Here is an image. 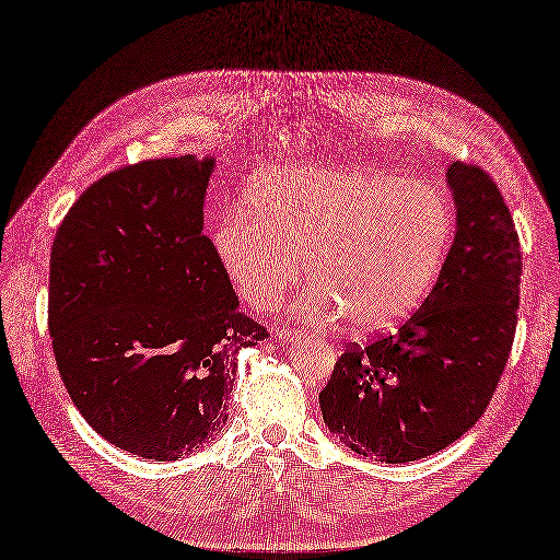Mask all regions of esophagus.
Masks as SVG:
<instances>
[{"label": "esophagus", "instance_id": "34e87169", "mask_svg": "<svg viewBox=\"0 0 560 560\" xmlns=\"http://www.w3.org/2000/svg\"><path fill=\"white\" fill-rule=\"evenodd\" d=\"M277 337H279L281 341H288V345H293V341L304 339V332H300V330H279Z\"/></svg>", "mask_w": 560, "mask_h": 560}]
</instances>
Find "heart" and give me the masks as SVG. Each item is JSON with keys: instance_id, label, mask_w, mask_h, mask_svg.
Here are the masks:
<instances>
[{"instance_id": "obj_1", "label": "heart", "mask_w": 560, "mask_h": 560, "mask_svg": "<svg viewBox=\"0 0 560 560\" xmlns=\"http://www.w3.org/2000/svg\"><path fill=\"white\" fill-rule=\"evenodd\" d=\"M456 234L448 197L405 176L281 165L260 172L248 209L232 207L211 248L240 298L275 306L304 275L300 310L345 316L355 332L398 326L438 281Z\"/></svg>"}]
</instances>
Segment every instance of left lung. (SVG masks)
Masks as SVG:
<instances>
[{
  "instance_id": "left-lung-1",
  "label": "left lung",
  "mask_w": 560,
  "mask_h": 560,
  "mask_svg": "<svg viewBox=\"0 0 560 560\" xmlns=\"http://www.w3.org/2000/svg\"><path fill=\"white\" fill-rule=\"evenodd\" d=\"M456 237L438 283L393 335L347 347L318 402L360 456L409 463L470 430L498 388L518 316L521 244L489 172L451 162Z\"/></svg>"
}]
</instances>
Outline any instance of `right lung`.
<instances>
[{
  "instance_id": "1",
  "label": "right lung",
  "mask_w": 560,
  "mask_h": 560,
  "mask_svg": "<svg viewBox=\"0 0 560 560\" xmlns=\"http://www.w3.org/2000/svg\"><path fill=\"white\" fill-rule=\"evenodd\" d=\"M215 160H143L102 176L50 248L48 330L81 417L118 448L176 460L228 421L237 353L267 330L213 256Z\"/></svg>"
}]
</instances>
